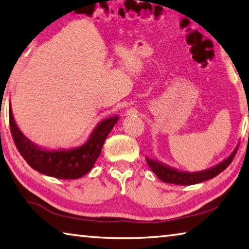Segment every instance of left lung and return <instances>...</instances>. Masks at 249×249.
<instances>
[{
	"mask_svg": "<svg viewBox=\"0 0 249 249\" xmlns=\"http://www.w3.org/2000/svg\"><path fill=\"white\" fill-rule=\"evenodd\" d=\"M237 148L238 145L235 147V149L231 151V154L229 157L225 158L220 163H217V165L211 167L209 169L196 172L178 170L176 169V168H172L166 165V163H162L158 161V160L151 159L148 157H146V161L149 165L151 171H153L160 180L163 181V182L179 185H191L203 182V181H206L209 179H212L218 174H221L223 170H225L226 168L230 166L231 160H233L236 151H237Z\"/></svg>",
	"mask_w": 249,
	"mask_h": 249,
	"instance_id": "left-lung-1",
	"label": "left lung"
}]
</instances>
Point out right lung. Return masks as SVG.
<instances>
[{"mask_svg": "<svg viewBox=\"0 0 249 249\" xmlns=\"http://www.w3.org/2000/svg\"><path fill=\"white\" fill-rule=\"evenodd\" d=\"M11 133L16 148L33 169L58 179H79L93 168L107 135L120 117H107L96 125L89 140L70 149H48L29 141L16 125L11 103L8 105Z\"/></svg>", "mask_w": 249, "mask_h": 249, "instance_id": "obj_1", "label": "right lung"}]
</instances>
